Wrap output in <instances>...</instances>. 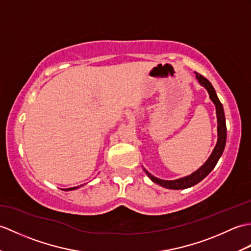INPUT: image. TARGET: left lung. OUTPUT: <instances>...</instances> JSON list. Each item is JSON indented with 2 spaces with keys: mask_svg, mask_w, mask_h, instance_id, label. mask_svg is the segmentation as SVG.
I'll return each mask as SVG.
<instances>
[{
  "mask_svg": "<svg viewBox=\"0 0 251 251\" xmlns=\"http://www.w3.org/2000/svg\"><path fill=\"white\" fill-rule=\"evenodd\" d=\"M196 77L199 80V82L205 87L207 90L209 98L212 99V101L215 103L216 106V114H217V122H218V140H217V144L215 147L213 153L209 156V158L206 160V162L203 165L199 170H197L190 176L183 177V178H178V179H174V180H164V179H159L155 176H153L152 174L149 173L147 170L144 169L145 173L148 174V176L153 180L154 183L158 184L162 187L168 188V189H185V188H189L191 186H194L198 184L199 182L204 178L207 174L211 172L213 169L216 166L218 162L221 154H223L224 150H225V145H226V118H225V112H224V108L223 104H221L220 100L217 97L216 92H215L214 87L212 83L203 77L202 75L196 73Z\"/></svg>",
  "mask_w": 251,
  "mask_h": 251,
  "instance_id": "left-lung-1",
  "label": "left lung"
}]
</instances>
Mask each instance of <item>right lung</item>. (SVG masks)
<instances>
[{
	"label": "right lung",
	"instance_id": "obj_1",
	"mask_svg": "<svg viewBox=\"0 0 251 251\" xmlns=\"http://www.w3.org/2000/svg\"><path fill=\"white\" fill-rule=\"evenodd\" d=\"M78 187H72V188H68V189H65V190H74V189H77Z\"/></svg>",
	"mask_w": 251,
	"mask_h": 251
}]
</instances>
